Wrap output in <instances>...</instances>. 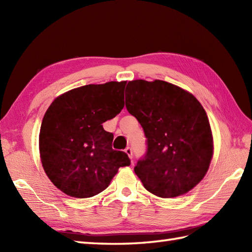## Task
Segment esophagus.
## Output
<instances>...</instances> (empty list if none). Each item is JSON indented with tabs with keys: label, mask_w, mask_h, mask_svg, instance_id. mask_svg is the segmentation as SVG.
I'll return each mask as SVG.
<instances>
[{
	"label": "esophagus",
	"mask_w": 252,
	"mask_h": 252,
	"mask_svg": "<svg viewBox=\"0 0 252 252\" xmlns=\"http://www.w3.org/2000/svg\"><path fill=\"white\" fill-rule=\"evenodd\" d=\"M125 152L126 153L127 156H129L130 159L132 160V159H133V151H132V148H131V147H126V148L125 149ZM132 162H133V160H132Z\"/></svg>",
	"instance_id": "obj_1"
}]
</instances>
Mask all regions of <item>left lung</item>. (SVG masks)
Listing matches in <instances>:
<instances>
[{
	"instance_id": "8db88e82",
	"label": "left lung",
	"mask_w": 252,
	"mask_h": 252,
	"mask_svg": "<svg viewBox=\"0 0 252 252\" xmlns=\"http://www.w3.org/2000/svg\"><path fill=\"white\" fill-rule=\"evenodd\" d=\"M126 94V109L146 137L136 175L158 197L186 194L206 175L213 154L203 107L190 93L161 80H134L127 83Z\"/></svg>"
}]
</instances>
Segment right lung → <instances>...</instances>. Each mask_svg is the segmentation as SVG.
Listing matches in <instances>:
<instances>
[{"label":"right lung","mask_w":252,"mask_h":252,"mask_svg":"<svg viewBox=\"0 0 252 252\" xmlns=\"http://www.w3.org/2000/svg\"><path fill=\"white\" fill-rule=\"evenodd\" d=\"M126 82L89 84L57 97L40 129V155L46 175L57 189L76 198L106 189L129 156L112 149L114 134L103 123L125 106Z\"/></svg>","instance_id":"add662e5"}]
</instances>
